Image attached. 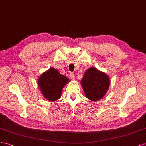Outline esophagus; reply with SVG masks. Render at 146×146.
<instances>
[{"mask_svg":"<svg viewBox=\"0 0 146 146\" xmlns=\"http://www.w3.org/2000/svg\"><path fill=\"white\" fill-rule=\"evenodd\" d=\"M70 78H71L72 79H75V76L73 73H70Z\"/></svg>","mask_w":146,"mask_h":146,"instance_id":"34e87169","label":"esophagus"}]
</instances>
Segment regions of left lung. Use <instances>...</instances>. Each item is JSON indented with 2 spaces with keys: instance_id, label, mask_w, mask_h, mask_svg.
<instances>
[{
  "instance_id": "obj_1",
  "label": "left lung",
  "mask_w": 146,
  "mask_h": 146,
  "mask_svg": "<svg viewBox=\"0 0 146 146\" xmlns=\"http://www.w3.org/2000/svg\"><path fill=\"white\" fill-rule=\"evenodd\" d=\"M110 84L109 76L95 67L87 69L81 81L86 98L92 101H98L104 97Z\"/></svg>"
}]
</instances>
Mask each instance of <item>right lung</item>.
<instances>
[{
  "mask_svg": "<svg viewBox=\"0 0 146 146\" xmlns=\"http://www.w3.org/2000/svg\"><path fill=\"white\" fill-rule=\"evenodd\" d=\"M69 82L67 77L60 74L54 68H50L37 79V84L42 95L51 102L59 100L64 87Z\"/></svg>",
  "mask_w": 146,
  "mask_h": 146,
  "instance_id": "obj_1",
  "label": "right lung"
}]
</instances>
